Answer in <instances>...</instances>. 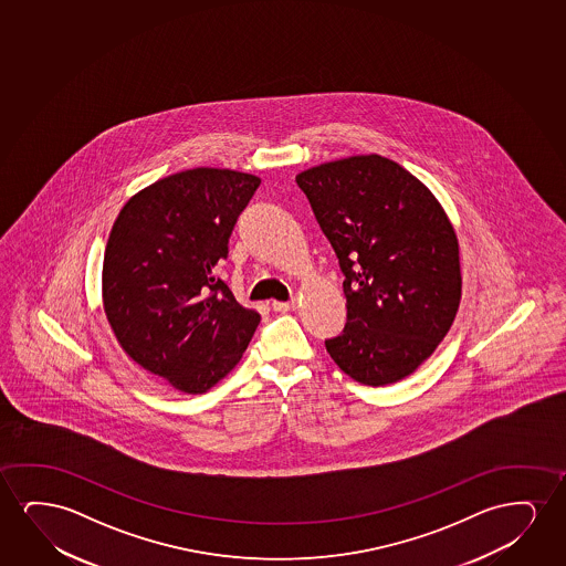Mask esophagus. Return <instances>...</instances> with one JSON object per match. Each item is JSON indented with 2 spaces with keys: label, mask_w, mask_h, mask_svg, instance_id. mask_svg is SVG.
Returning a JSON list of instances; mask_svg holds the SVG:
<instances>
[{
  "label": "esophagus",
  "mask_w": 566,
  "mask_h": 566,
  "mask_svg": "<svg viewBox=\"0 0 566 566\" xmlns=\"http://www.w3.org/2000/svg\"><path fill=\"white\" fill-rule=\"evenodd\" d=\"M295 300H292V302H272V310L280 311V313H287V311H294L295 310Z\"/></svg>",
  "instance_id": "esophagus-1"
}]
</instances>
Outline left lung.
<instances>
[{
	"label": "left lung",
	"instance_id": "obj_1",
	"mask_svg": "<svg viewBox=\"0 0 566 566\" xmlns=\"http://www.w3.org/2000/svg\"><path fill=\"white\" fill-rule=\"evenodd\" d=\"M344 272L348 321L325 340L348 377L385 387L433 354L462 297L454 228L400 164L359 155L295 176Z\"/></svg>",
	"mask_w": 566,
	"mask_h": 566
}]
</instances>
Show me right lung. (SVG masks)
Listing matches in <instances>:
<instances>
[{
	"label": "right lung",
	"instance_id": "add662e5",
	"mask_svg": "<svg viewBox=\"0 0 566 566\" xmlns=\"http://www.w3.org/2000/svg\"><path fill=\"white\" fill-rule=\"evenodd\" d=\"M259 184L226 168L179 171L133 195L112 226L104 313L125 354L179 392L224 379L261 321L214 274Z\"/></svg>",
	"mask_w": 566,
	"mask_h": 566
}]
</instances>
